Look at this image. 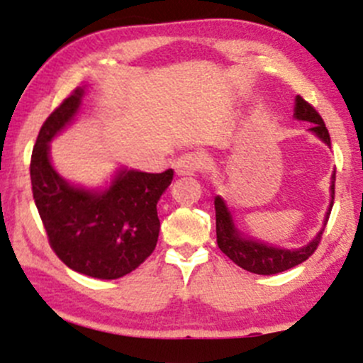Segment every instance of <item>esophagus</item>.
Returning <instances> with one entry per match:
<instances>
[{
	"instance_id": "34e87169",
	"label": "esophagus",
	"mask_w": 363,
	"mask_h": 363,
	"mask_svg": "<svg viewBox=\"0 0 363 363\" xmlns=\"http://www.w3.org/2000/svg\"><path fill=\"white\" fill-rule=\"evenodd\" d=\"M201 167V160L198 158L194 152H188V155H182L181 158L175 160L174 170L175 175L182 177V175H194Z\"/></svg>"
}]
</instances>
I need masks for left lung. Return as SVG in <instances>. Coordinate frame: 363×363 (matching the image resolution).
<instances>
[{
    "mask_svg": "<svg viewBox=\"0 0 363 363\" xmlns=\"http://www.w3.org/2000/svg\"><path fill=\"white\" fill-rule=\"evenodd\" d=\"M294 118L299 121L313 123L311 128H308V130L330 147V135L322 116L299 95L296 97V104H294ZM334 181L335 170L333 172V177H330V203L327 207L325 217H323L322 228H320V231L316 233V236L311 242L299 247V249H284V247L272 245V243L264 242V240H257L243 233L238 228V224H236L226 200L220 194H217L213 198V203H216L217 245L235 264L255 274H277L301 264L316 250L320 238H322V233L327 226V220H329L330 211H333L334 205Z\"/></svg>",
    "mask_w": 363,
    "mask_h": 363,
    "instance_id": "8db88e82",
    "label": "left lung"
}]
</instances>
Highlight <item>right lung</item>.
Here are the masks:
<instances>
[{"instance_id": "add662e5", "label": "right lung", "mask_w": 363, "mask_h": 363, "mask_svg": "<svg viewBox=\"0 0 363 363\" xmlns=\"http://www.w3.org/2000/svg\"><path fill=\"white\" fill-rule=\"evenodd\" d=\"M86 89H76L38 133L30 156L33 196L57 257L74 272L114 280L143 264L158 242L156 205L174 172L162 174L120 167L101 188L66 181L52 165L50 143L82 109Z\"/></svg>"}]
</instances>
